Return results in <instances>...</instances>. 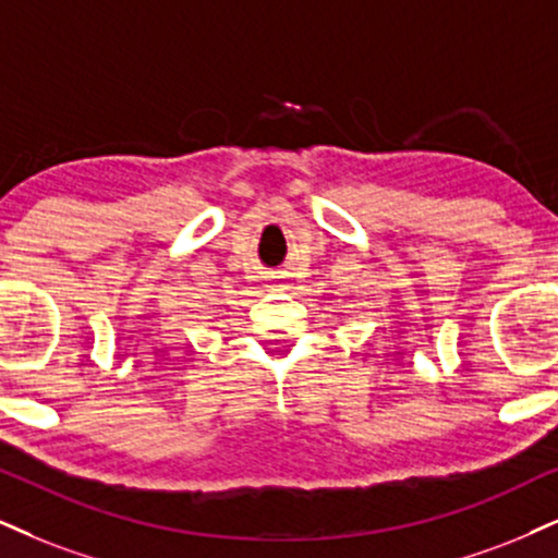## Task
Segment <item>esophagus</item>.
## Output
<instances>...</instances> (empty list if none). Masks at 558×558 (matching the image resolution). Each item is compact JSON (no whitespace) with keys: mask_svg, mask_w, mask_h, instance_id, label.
<instances>
[{"mask_svg":"<svg viewBox=\"0 0 558 558\" xmlns=\"http://www.w3.org/2000/svg\"><path fill=\"white\" fill-rule=\"evenodd\" d=\"M268 279H274V287H277V290H287V287H290L287 281H281V279H284V277H281V271H274Z\"/></svg>","mask_w":558,"mask_h":558,"instance_id":"obj_1","label":"esophagus"}]
</instances>
